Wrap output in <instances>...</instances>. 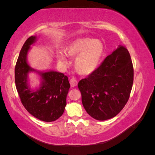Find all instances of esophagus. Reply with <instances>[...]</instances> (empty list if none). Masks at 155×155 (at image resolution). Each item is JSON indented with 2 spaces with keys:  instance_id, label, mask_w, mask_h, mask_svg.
Segmentation results:
<instances>
[{
  "instance_id": "34e87169",
  "label": "esophagus",
  "mask_w": 155,
  "mask_h": 155,
  "mask_svg": "<svg viewBox=\"0 0 155 155\" xmlns=\"http://www.w3.org/2000/svg\"><path fill=\"white\" fill-rule=\"evenodd\" d=\"M70 85H71L72 87H74L76 86H77L78 84V81L75 79V78H71L70 81Z\"/></svg>"
}]
</instances>
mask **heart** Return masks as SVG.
<instances>
[{
	"instance_id": "heart-1",
	"label": "heart",
	"mask_w": 155,
	"mask_h": 155,
	"mask_svg": "<svg viewBox=\"0 0 155 155\" xmlns=\"http://www.w3.org/2000/svg\"><path fill=\"white\" fill-rule=\"evenodd\" d=\"M65 55L74 60V66L78 74L87 76L96 71L104 54V47L95 39L78 38L67 44L64 48ZM62 52H57V58L63 66L68 63Z\"/></svg>"
}]
</instances>
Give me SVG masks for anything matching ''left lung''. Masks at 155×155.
I'll return each mask as SVG.
<instances>
[{
	"label": "left lung",
	"mask_w": 155,
	"mask_h": 155,
	"mask_svg": "<svg viewBox=\"0 0 155 155\" xmlns=\"http://www.w3.org/2000/svg\"><path fill=\"white\" fill-rule=\"evenodd\" d=\"M133 83V66L128 50L120 46L96 71L78 84L82 103L97 120L115 117L127 104Z\"/></svg>",
	"instance_id": "left-lung-1"
}]
</instances>
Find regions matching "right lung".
<instances>
[{
    "label": "right lung",
    "mask_w": 155,
    "mask_h": 155,
    "mask_svg": "<svg viewBox=\"0 0 155 155\" xmlns=\"http://www.w3.org/2000/svg\"><path fill=\"white\" fill-rule=\"evenodd\" d=\"M36 40V36L30 37L21 49L15 68V86L23 106L29 114L41 121L53 122L64 114L70 85L68 77L63 73L37 71L28 64V52ZM32 71L41 77L40 87L35 90L28 84V74Z\"/></svg>",
    "instance_id": "right-lung-1"
}]
</instances>
